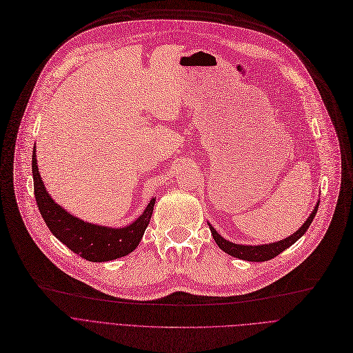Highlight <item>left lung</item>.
<instances>
[{
	"instance_id": "obj_1",
	"label": "left lung",
	"mask_w": 353,
	"mask_h": 353,
	"mask_svg": "<svg viewBox=\"0 0 353 353\" xmlns=\"http://www.w3.org/2000/svg\"><path fill=\"white\" fill-rule=\"evenodd\" d=\"M319 204L314 207V210L312 211L310 216L306 220V223L301 225L296 232H293L290 237L280 240L277 243H272V244H261V245H243V244H236V243H231L227 241L225 239H223L220 234L216 232V230L208 223L212 237L215 240V243L218 244L223 251H225L227 254L232 256V257H237L241 260H247V261H267V260H272L276 256H279L281 251H284L286 248H289L292 244H294L303 234L307 231L309 225L312 224L313 218L317 212Z\"/></svg>"
}]
</instances>
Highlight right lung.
<instances>
[{
    "mask_svg": "<svg viewBox=\"0 0 353 353\" xmlns=\"http://www.w3.org/2000/svg\"><path fill=\"white\" fill-rule=\"evenodd\" d=\"M31 170L32 179H34L36 203L43 220L53 232V236L69 247L73 253L89 261L102 263L128 256L138 247L150 221V216H152L155 198L150 199L143 214L130 225L123 228L96 225L73 216L56 204L53 198L48 195L39 172L36 146L32 149Z\"/></svg>",
    "mask_w": 353,
    "mask_h": 353,
    "instance_id": "1",
    "label": "right lung"
}]
</instances>
